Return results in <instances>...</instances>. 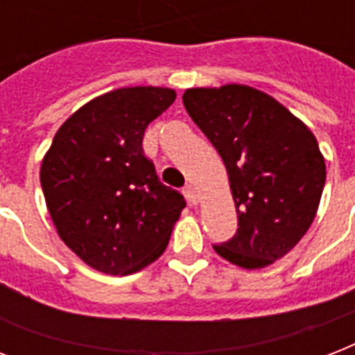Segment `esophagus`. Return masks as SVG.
Listing matches in <instances>:
<instances>
[{
  "label": "esophagus",
  "mask_w": 355,
  "mask_h": 355,
  "mask_svg": "<svg viewBox=\"0 0 355 355\" xmlns=\"http://www.w3.org/2000/svg\"><path fill=\"white\" fill-rule=\"evenodd\" d=\"M182 193L191 205H197V202H199V193H197V188H195L193 184H186L182 189Z\"/></svg>",
  "instance_id": "34e87169"
}]
</instances>
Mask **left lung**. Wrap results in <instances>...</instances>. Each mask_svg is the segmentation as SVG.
<instances>
[{
    "instance_id": "left-lung-1",
    "label": "left lung",
    "mask_w": 355,
    "mask_h": 355,
    "mask_svg": "<svg viewBox=\"0 0 355 355\" xmlns=\"http://www.w3.org/2000/svg\"><path fill=\"white\" fill-rule=\"evenodd\" d=\"M182 101L221 155L236 202V236L214 250L241 269L275 263L317 216L326 182L317 138L282 103L252 86L189 88Z\"/></svg>"
}]
</instances>
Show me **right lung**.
<instances>
[{
    "mask_svg": "<svg viewBox=\"0 0 355 355\" xmlns=\"http://www.w3.org/2000/svg\"><path fill=\"white\" fill-rule=\"evenodd\" d=\"M175 97L158 86L103 94L62 123L42 160L53 225L92 269L132 275L166 250L186 200L158 180L141 141Z\"/></svg>",
    "mask_w": 355,
    "mask_h": 355,
    "instance_id": "obj_1",
    "label": "right lung"
}]
</instances>
